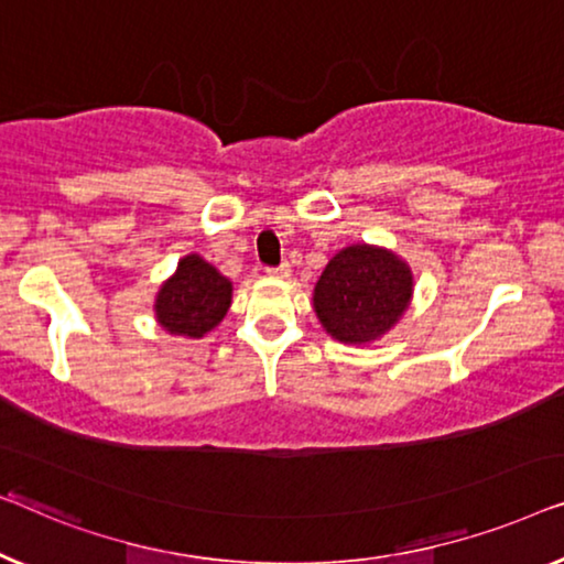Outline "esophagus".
<instances>
[{"label": "esophagus", "instance_id": "obj_1", "mask_svg": "<svg viewBox=\"0 0 564 564\" xmlns=\"http://www.w3.org/2000/svg\"><path fill=\"white\" fill-rule=\"evenodd\" d=\"M265 273L268 275H275V279H289L291 268H289V263H281V265H275V268H268Z\"/></svg>", "mask_w": 564, "mask_h": 564}]
</instances>
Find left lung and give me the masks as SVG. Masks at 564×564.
Listing matches in <instances>:
<instances>
[{
  "label": "left lung",
  "instance_id": "obj_1",
  "mask_svg": "<svg viewBox=\"0 0 564 564\" xmlns=\"http://www.w3.org/2000/svg\"><path fill=\"white\" fill-rule=\"evenodd\" d=\"M414 291L409 265L393 252L352 245L324 268L314 289V308L339 343L362 345L399 322Z\"/></svg>",
  "mask_w": 564,
  "mask_h": 564
}]
</instances>
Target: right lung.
<instances>
[{
	"label": "right lung",
	"instance_id": "1",
	"mask_svg": "<svg viewBox=\"0 0 564 564\" xmlns=\"http://www.w3.org/2000/svg\"><path fill=\"white\" fill-rule=\"evenodd\" d=\"M229 301L232 283L199 256H186L176 275L158 293L155 314L171 335L204 337L225 319Z\"/></svg>",
	"mask_w": 564,
	"mask_h": 564
}]
</instances>
